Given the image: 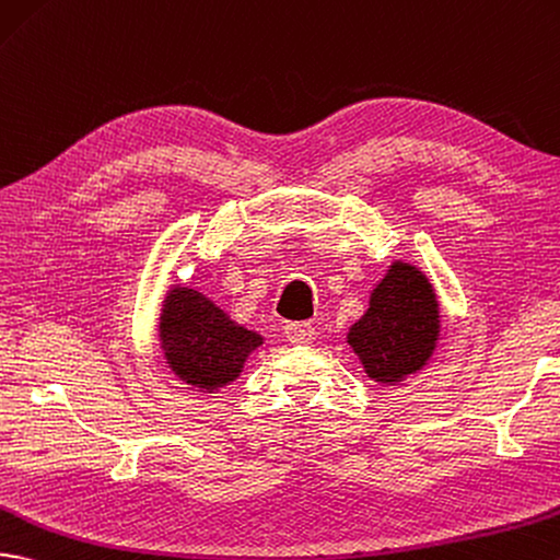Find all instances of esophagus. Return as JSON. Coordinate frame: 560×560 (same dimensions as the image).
<instances>
[{"label": "esophagus", "mask_w": 560, "mask_h": 560, "mask_svg": "<svg viewBox=\"0 0 560 560\" xmlns=\"http://www.w3.org/2000/svg\"><path fill=\"white\" fill-rule=\"evenodd\" d=\"M285 339L295 346H307L315 341V327L310 322H289L285 324Z\"/></svg>", "instance_id": "obj_1"}]
</instances>
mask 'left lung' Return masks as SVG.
<instances>
[{
	"label": "left lung",
	"mask_w": 560,
	"mask_h": 560,
	"mask_svg": "<svg viewBox=\"0 0 560 560\" xmlns=\"http://www.w3.org/2000/svg\"><path fill=\"white\" fill-rule=\"evenodd\" d=\"M441 336L439 298L420 267L394 259L374 283L365 315L350 324L353 348L372 382L396 386L432 360Z\"/></svg>",
	"instance_id": "1"
}]
</instances>
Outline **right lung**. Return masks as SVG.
I'll use <instances>...</instances> for the list:
<instances>
[{"mask_svg":"<svg viewBox=\"0 0 560 560\" xmlns=\"http://www.w3.org/2000/svg\"><path fill=\"white\" fill-rule=\"evenodd\" d=\"M166 368L176 380L205 394H217L241 376L265 336L241 327L210 295L184 283L164 293L158 324Z\"/></svg>","mask_w":560,"mask_h":560,"instance_id":"obj_1","label":"right lung"}]
</instances>
